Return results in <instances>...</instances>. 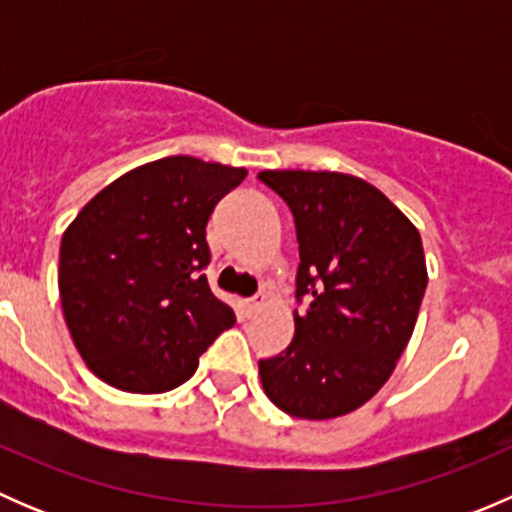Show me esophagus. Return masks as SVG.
Wrapping results in <instances>:
<instances>
[{
	"label": "esophagus",
	"mask_w": 512,
	"mask_h": 512,
	"mask_svg": "<svg viewBox=\"0 0 512 512\" xmlns=\"http://www.w3.org/2000/svg\"><path fill=\"white\" fill-rule=\"evenodd\" d=\"M260 309H262V297H252L242 302V312H245V317H252V314L260 312Z\"/></svg>",
	"instance_id": "1"
}]
</instances>
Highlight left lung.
Returning a JSON list of instances; mask_svg holds the SVG:
<instances>
[{"label": "left lung", "mask_w": 512, "mask_h": 512, "mask_svg": "<svg viewBox=\"0 0 512 512\" xmlns=\"http://www.w3.org/2000/svg\"><path fill=\"white\" fill-rule=\"evenodd\" d=\"M294 215L299 242L294 339L260 359L262 389L294 418L364 406L404 354L426 292L421 235L366 180L329 170H262Z\"/></svg>", "instance_id": "1"}]
</instances>
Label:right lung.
I'll return each mask as SVG.
<instances>
[{"label":"right lung","mask_w":512,"mask_h":512,"mask_svg":"<svg viewBox=\"0 0 512 512\" xmlns=\"http://www.w3.org/2000/svg\"><path fill=\"white\" fill-rule=\"evenodd\" d=\"M245 175L190 156L153 160L106 185L66 227L59 252L66 327L108 386L131 394L175 389L235 324L203 275L205 227Z\"/></svg>","instance_id":"1"}]
</instances>
